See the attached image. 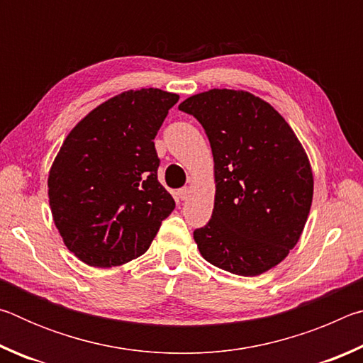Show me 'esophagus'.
<instances>
[{
    "instance_id": "34e87169",
    "label": "esophagus",
    "mask_w": 363,
    "mask_h": 363,
    "mask_svg": "<svg viewBox=\"0 0 363 363\" xmlns=\"http://www.w3.org/2000/svg\"><path fill=\"white\" fill-rule=\"evenodd\" d=\"M176 195H177V199H181V200H186L187 196H189V189H187V187H182V189L177 190Z\"/></svg>"
}]
</instances>
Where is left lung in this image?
Returning a JSON list of instances; mask_svg holds the SVG:
<instances>
[{"label":"left lung","instance_id":"obj_1","mask_svg":"<svg viewBox=\"0 0 363 363\" xmlns=\"http://www.w3.org/2000/svg\"><path fill=\"white\" fill-rule=\"evenodd\" d=\"M210 140L216 196L211 219L194 230L201 256L255 277L298 243L314 179L303 145L270 104L245 91L210 89L184 101Z\"/></svg>","mask_w":363,"mask_h":363}]
</instances>
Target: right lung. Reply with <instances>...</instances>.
Masks as SVG:
<instances>
[{
	"label": "right lung",
	"mask_w": 363,
	"mask_h": 363,
	"mask_svg": "<svg viewBox=\"0 0 363 363\" xmlns=\"http://www.w3.org/2000/svg\"><path fill=\"white\" fill-rule=\"evenodd\" d=\"M179 96L126 91L73 128L49 171V205L73 255L94 267L144 255L174 210L158 182L155 139Z\"/></svg>",
	"instance_id": "right-lung-1"
}]
</instances>
